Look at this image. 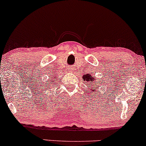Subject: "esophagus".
Instances as JSON below:
<instances>
[{
  "label": "esophagus",
  "instance_id": "34e87169",
  "mask_svg": "<svg viewBox=\"0 0 146 146\" xmlns=\"http://www.w3.org/2000/svg\"><path fill=\"white\" fill-rule=\"evenodd\" d=\"M68 71H70V72L72 71V69L71 68H68Z\"/></svg>",
  "mask_w": 146,
  "mask_h": 146
}]
</instances>
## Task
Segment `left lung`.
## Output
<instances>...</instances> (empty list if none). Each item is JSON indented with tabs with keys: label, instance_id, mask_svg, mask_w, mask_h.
I'll return each instance as SVG.
<instances>
[{
	"label": "left lung",
	"instance_id": "left-lung-1",
	"mask_svg": "<svg viewBox=\"0 0 146 146\" xmlns=\"http://www.w3.org/2000/svg\"><path fill=\"white\" fill-rule=\"evenodd\" d=\"M83 79L84 80V81H92V83H96V81H95V80L94 79V78H92L90 74L84 75V76H83ZM94 81H95L94 82ZM93 86H94L92 85V86H91V88H92L93 89H94Z\"/></svg>",
	"mask_w": 146,
	"mask_h": 146
}]
</instances>
